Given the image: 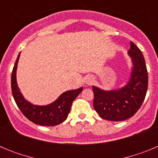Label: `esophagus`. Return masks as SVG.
<instances>
[{
  "mask_svg": "<svg viewBox=\"0 0 158 158\" xmlns=\"http://www.w3.org/2000/svg\"><path fill=\"white\" fill-rule=\"evenodd\" d=\"M93 78L92 77H87L85 79V83L87 84V85H92L93 82Z\"/></svg>",
  "mask_w": 158,
  "mask_h": 158,
  "instance_id": "esophagus-1",
  "label": "esophagus"
}]
</instances>
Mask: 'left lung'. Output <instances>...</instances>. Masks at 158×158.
<instances>
[{"label":"left lung","instance_id":"left-lung-1","mask_svg":"<svg viewBox=\"0 0 158 158\" xmlns=\"http://www.w3.org/2000/svg\"><path fill=\"white\" fill-rule=\"evenodd\" d=\"M131 58L129 80L120 89L104 90L93 86V107L104 119L123 121L133 116L144 101L148 87V73L144 57L139 48L131 42L127 52Z\"/></svg>","mask_w":158,"mask_h":158}]
</instances>
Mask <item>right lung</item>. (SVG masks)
I'll use <instances>...</instances> for the list:
<instances>
[{
  "instance_id": "add662e5",
  "label": "right lung",
  "mask_w": 158,
  "mask_h": 158,
  "mask_svg": "<svg viewBox=\"0 0 158 158\" xmlns=\"http://www.w3.org/2000/svg\"><path fill=\"white\" fill-rule=\"evenodd\" d=\"M20 53L18 54L11 77V85L13 98L24 116L34 123L40 126L53 127L62 123L68 117L73 101L83 90V88L68 90L60 95L51 104L35 105L24 98L16 81V70Z\"/></svg>"
}]
</instances>
